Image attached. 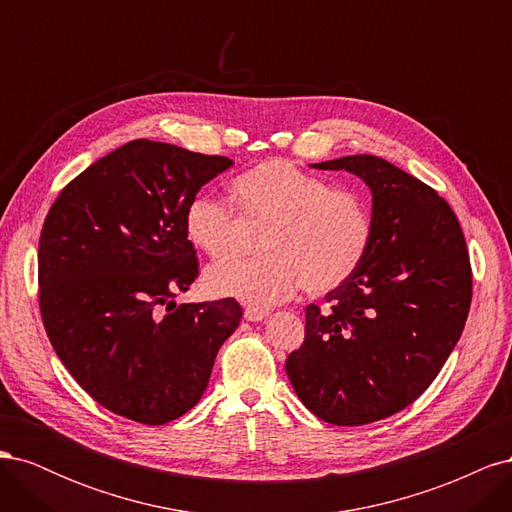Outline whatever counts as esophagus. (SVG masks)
<instances>
[{
  "mask_svg": "<svg viewBox=\"0 0 512 512\" xmlns=\"http://www.w3.org/2000/svg\"><path fill=\"white\" fill-rule=\"evenodd\" d=\"M243 316H245V320L258 322V320H262V318H267V316H269V312H267V309H258V307H245Z\"/></svg>",
  "mask_w": 512,
  "mask_h": 512,
  "instance_id": "esophagus-1",
  "label": "esophagus"
}]
</instances>
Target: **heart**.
Here are the masks:
<instances>
[{"instance_id":"heart-1","label":"heart","mask_w":512,"mask_h":512,"mask_svg":"<svg viewBox=\"0 0 512 512\" xmlns=\"http://www.w3.org/2000/svg\"><path fill=\"white\" fill-rule=\"evenodd\" d=\"M232 198L247 218L269 222L258 243L260 258H224L207 271L215 294L252 307H271L301 286L324 294L348 282L365 262L374 239L367 198L333 188L324 177L290 160L260 162L232 179ZM188 241L213 258L226 254L235 215L220 198L198 192L183 207Z\"/></svg>"}]
</instances>
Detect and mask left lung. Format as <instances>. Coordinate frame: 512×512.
I'll use <instances>...</instances> for the list:
<instances>
[{"instance_id": "obj_1", "label": "left lung", "mask_w": 512, "mask_h": 512, "mask_svg": "<svg viewBox=\"0 0 512 512\" xmlns=\"http://www.w3.org/2000/svg\"><path fill=\"white\" fill-rule=\"evenodd\" d=\"M314 168L369 185L374 239L327 305L305 307V342L286 374L322 421L367 425L410 406L440 374L468 320L470 256L453 209L406 170L376 156Z\"/></svg>"}]
</instances>
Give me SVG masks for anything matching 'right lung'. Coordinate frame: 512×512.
I'll return each mask as SVG.
<instances>
[{
  "instance_id": "1",
  "label": "right lung",
  "mask_w": 512,
  "mask_h": 512,
  "mask_svg": "<svg viewBox=\"0 0 512 512\" xmlns=\"http://www.w3.org/2000/svg\"><path fill=\"white\" fill-rule=\"evenodd\" d=\"M232 164L138 138L72 179L44 220L46 335L74 380L130 421L164 425L194 408L239 327L235 299L170 301L198 277L183 207Z\"/></svg>"
}]
</instances>
